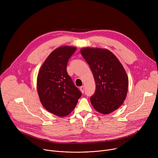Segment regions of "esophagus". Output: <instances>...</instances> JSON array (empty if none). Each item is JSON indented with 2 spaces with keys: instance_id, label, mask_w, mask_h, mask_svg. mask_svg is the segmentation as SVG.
I'll use <instances>...</instances> for the list:
<instances>
[{
  "instance_id": "34e87169",
  "label": "esophagus",
  "mask_w": 158,
  "mask_h": 158,
  "mask_svg": "<svg viewBox=\"0 0 158 158\" xmlns=\"http://www.w3.org/2000/svg\"><path fill=\"white\" fill-rule=\"evenodd\" d=\"M80 90H81V92L83 94L84 92H85V86H81L80 87Z\"/></svg>"
}]
</instances>
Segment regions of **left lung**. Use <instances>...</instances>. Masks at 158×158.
Masks as SVG:
<instances>
[{
	"label": "left lung",
	"instance_id": "8db88e82",
	"mask_svg": "<svg viewBox=\"0 0 158 158\" xmlns=\"http://www.w3.org/2000/svg\"><path fill=\"white\" fill-rule=\"evenodd\" d=\"M92 70L95 92L90 97L94 109L107 114L117 110L127 96L129 79L122 64L106 48L85 47L80 50Z\"/></svg>",
	"mask_w": 158,
	"mask_h": 158
}]
</instances>
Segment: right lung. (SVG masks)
Instances as JSON below:
<instances>
[{
  "label": "right lung",
  "mask_w": 158,
  "mask_h": 158,
  "mask_svg": "<svg viewBox=\"0 0 158 158\" xmlns=\"http://www.w3.org/2000/svg\"><path fill=\"white\" fill-rule=\"evenodd\" d=\"M76 49L72 46L56 48L47 57L38 74L37 90L41 104L47 111L60 117L74 110L81 96L66 72L69 58Z\"/></svg>",
  "instance_id": "add662e5"
}]
</instances>
